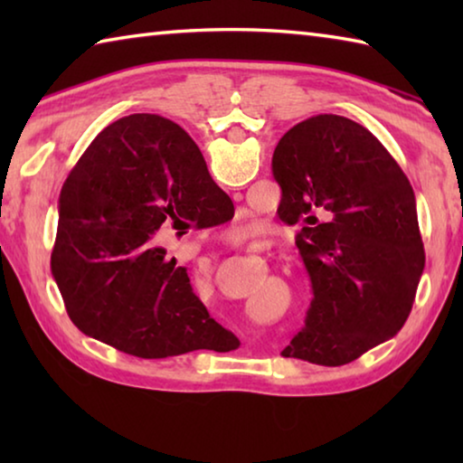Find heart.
<instances>
[{
    "label": "heart",
    "mask_w": 463,
    "mask_h": 463,
    "mask_svg": "<svg viewBox=\"0 0 463 463\" xmlns=\"http://www.w3.org/2000/svg\"><path fill=\"white\" fill-rule=\"evenodd\" d=\"M241 234H245V231H241Z\"/></svg>",
    "instance_id": "b5f03b06"
}]
</instances>
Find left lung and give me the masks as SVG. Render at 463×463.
<instances>
[{
  "mask_svg": "<svg viewBox=\"0 0 463 463\" xmlns=\"http://www.w3.org/2000/svg\"><path fill=\"white\" fill-rule=\"evenodd\" d=\"M278 214L300 224L296 247L312 284L304 326L284 357L345 365L401 331L425 249L409 177L362 124L318 114L273 151Z\"/></svg>",
  "mask_w": 463,
  "mask_h": 463,
  "instance_id": "left-lung-1",
  "label": "left lung"
}]
</instances>
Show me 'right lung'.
<instances>
[{"instance_id":"obj_1","label":"right lung","mask_w":463,"mask_h":463,"mask_svg":"<svg viewBox=\"0 0 463 463\" xmlns=\"http://www.w3.org/2000/svg\"><path fill=\"white\" fill-rule=\"evenodd\" d=\"M229 202L175 122L132 114L106 127L59 198L51 271L73 325L143 359L221 347L231 333L155 241L169 226L224 222Z\"/></svg>"}]
</instances>
